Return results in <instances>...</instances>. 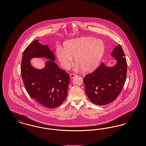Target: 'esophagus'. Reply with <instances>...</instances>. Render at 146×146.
<instances>
[{
    "label": "esophagus",
    "instance_id": "esophagus-1",
    "mask_svg": "<svg viewBox=\"0 0 146 146\" xmlns=\"http://www.w3.org/2000/svg\"><path fill=\"white\" fill-rule=\"evenodd\" d=\"M77 76V75L76 74H71L70 75V78H71V79H72V78H73L74 77H75V76Z\"/></svg>",
    "mask_w": 146,
    "mask_h": 146
}]
</instances>
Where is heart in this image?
<instances>
[{"label":"heart","instance_id":"heart-1","mask_svg":"<svg viewBox=\"0 0 146 146\" xmlns=\"http://www.w3.org/2000/svg\"><path fill=\"white\" fill-rule=\"evenodd\" d=\"M105 50L104 42L92 37H83L65 42L63 49H56V56L61 66L68 70L74 57L77 67L91 72L98 66Z\"/></svg>","mask_w":146,"mask_h":146}]
</instances>
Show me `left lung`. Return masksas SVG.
I'll use <instances>...</instances> for the list:
<instances>
[{
    "mask_svg": "<svg viewBox=\"0 0 146 146\" xmlns=\"http://www.w3.org/2000/svg\"><path fill=\"white\" fill-rule=\"evenodd\" d=\"M111 56L117 60L115 66L109 67L102 63L83 78L88 97L92 103L99 106L109 104L115 100L126 81L127 62L120 45L115 47Z\"/></svg>",
    "mask_w": 146,
    "mask_h": 146,
    "instance_id": "left-lung-1",
    "label": "left lung"
}]
</instances>
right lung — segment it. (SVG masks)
Masks as SVG:
<instances>
[{
    "instance_id": "1",
    "label": "right lung",
    "mask_w": 146,
    "mask_h": 146,
    "mask_svg": "<svg viewBox=\"0 0 146 146\" xmlns=\"http://www.w3.org/2000/svg\"><path fill=\"white\" fill-rule=\"evenodd\" d=\"M33 57H45L50 61L42 70L30 64ZM55 57L48 45L38 40L32 42L25 50L21 62V76L29 95L40 104L52 109L62 104L67 95L70 75L54 62Z\"/></svg>"
}]
</instances>
